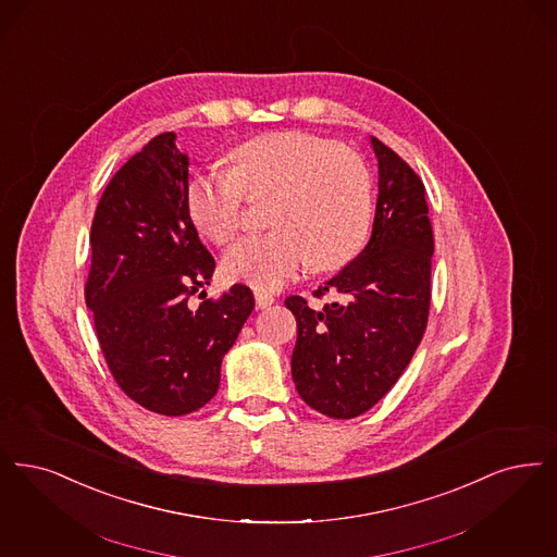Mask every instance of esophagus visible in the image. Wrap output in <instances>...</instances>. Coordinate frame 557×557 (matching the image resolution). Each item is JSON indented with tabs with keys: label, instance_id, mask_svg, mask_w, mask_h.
<instances>
[{
	"label": "esophagus",
	"instance_id": "esophagus-1",
	"mask_svg": "<svg viewBox=\"0 0 557 557\" xmlns=\"http://www.w3.org/2000/svg\"><path fill=\"white\" fill-rule=\"evenodd\" d=\"M255 300H257V309H268L275 302V296L269 294L268 289H255Z\"/></svg>",
	"mask_w": 557,
	"mask_h": 557
}]
</instances>
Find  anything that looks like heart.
Instances as JSON below:
<instances>
[{"instance_id": "obj_1", "label": "heart", "mask_w": 557, "mask_h": 557, "mask_svg": "<svg viewBox=\"0 0 557 557\" xmlns=\"http://www.w3.org/2000/svg\"><path fill=\"white\" fill-rule=\"evenodd\" d=\"M232 170L209 168L188 184L195 225L215 245L232 243L250 199H271L268 234L230 248L223 269L234 280L277 288L312 261L348 263L373 215V178L364 159L334 140L307 133L257 136L230 156Z\"/></svg>"}]
</instances>
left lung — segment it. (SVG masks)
I'll return each mask as SVG.
<instances>
[{
  "mask_svg": "<svg viewBox=\"0 0 557 557\" xmlns=\"http://www.w3.org/2000/svg\"><path fill=\"white\" fill-rule=\"evenodd\" d=\"M379 195L369 245L314 296L334 302L314 309L288 296L296 319L292 379L317 412L355 419L400 379L423 339L431 302L433 232L424 186L412 168L371 136Z\"/></svg>",
  "mask_w": 557,
  "mask_h": 557,
  "instance_id": "8db88e82",
  "label": "left lung"
}]
</instances>
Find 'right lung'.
<instances>
[{
	"label": "right lung",
	"mask_w": 557,
	"mask_h": 557,
	"mask_svg": "<svg viewBox=\"0 0 557 557\" xmlns=\"http://www.w3.org/2000/svg\"><path fill=\"white\" fill-rule=\"evenodd\" d=\"M186 193L188 156L176 134H159L117 170L90 225L85 300L101 352L124 394L165 417L195 412L218 394L223 357L255 309L243 284L190 305L215 259Z\"/></svg>",
	"instance_id": "1"
}]
</instances>
